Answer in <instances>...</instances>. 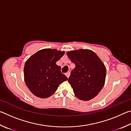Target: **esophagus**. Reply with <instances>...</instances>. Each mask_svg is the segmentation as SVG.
Here are the masks:
<instances>
[{
  "mask_svg": "<svg viewBox=\"0 0 131 131\" xmlns=\"http://www.w3.org/2000/svg\"><path fill=\"white\" fill-rule=\"evenodd\" d=\"M65 75H66V76H67L68 78H69V76H70V72H67V73H66Z\"/></svg>",
  "mask_w": 131,
  "mask_h": 131,
  "instance_id": "esophagus-1",
  "label": "esophagus"
}]
</instances>
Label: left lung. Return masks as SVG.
<instances>
[{"label":"left lung","instance_id":"1","mask_svg":"<svg viewBox=\"0 0 131 131\" xmlns=\"http://www.w3.org/2000/svg\"><path fill=\"white\" fill-rule=\"evenodd\" d=\"M75 64L68 81L77 98L87 101L95 97L105 84L106 69L92 50L80 49L67 52Z\"/></svg>","mask_w":131,"mask_h":131}]
</instances>
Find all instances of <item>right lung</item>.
<instances>
[{"instance_id":"obj_1","label":"right lung","mask_w":131,"mask_h":131,"mask_svg":"<svg viewBox=\"0 0 131 131\" xmlns=\"http://www.w3.org/2000/svg\"><path fill=\"white\" fill-rule=\"evenodd\" d=\"M65 51L45 48L32 55L24 66V80L33 94L47 98L54 94L59 84L68 80L56 62Z\"/></svg>"}]
</instances>
